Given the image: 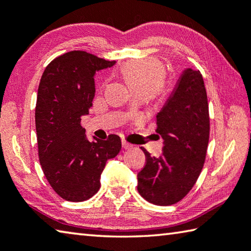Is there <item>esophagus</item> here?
<instances>
[{"instance_id": "1", "label": "esophagus", "mask_w": 251, "mask_h": 251, "mask_svg": "<svg viewBox=\"0 0 251 251\" xmlns=\"http://www.w3.org/2000/svg\"><path fill=\"white\" fill-rule=\"evenodd\" d=\"M122 145H123V149H125V150H130V149H132V147H133L132 144H129V143H127V142L124 141V140L122 141Z\"/></svg>"}]
</instances>
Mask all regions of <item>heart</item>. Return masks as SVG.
Segmentation results:
<instances>
[{"label":"heart","mask_w":251,"mask_h":251,"mask_svg":"<svg viewBox=\"0 0 251 251\" xmlns=\"http://www.w3.org/2000/svg\"><path fill=\"white\" fill-rule=\"evenodd\" d=\"M123 74L133 93L142 91L152 96L160 90L165 80V70L160 62L146 59L127 63Z\"/></svg>","instance_id":"b5f03b06"}]
</instances>
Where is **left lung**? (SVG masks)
I'll return each mask as SVG.
<instances>
[{"label": "left lung", "instance_id": "obj_1", "mask_svg": "<svg viewBox=\"0 0 251 251\" xmlns=\"http://www.w3.org/2000/svg\"><path fill=\"white\" fill-rule=\"evenodd\" d=\"M156 133L164 140L158 157L146 156L137 174L138 193L156 205L182 200L196 184L203 168L210 119L204 81L199 70H183L176 87L156 115Z\"/></svg>", "mask_w": 251, "mask_h": 251}]
</instances>
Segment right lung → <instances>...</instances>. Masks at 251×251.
Instances as JSON below:
<instances>
[{
  "instance_id": "right-lung-1",
  "label": "right lung",
  "mask_w": 251,
  "mask_h": 251,
  "mask_svg": "<svg viewBox=\"0 0 251 251\" xmlns=\"http://www.w3.org/2000/svg\"><path fill=\"white\" fill-rule=\"evenodd\" d=\"M115 63L86 51H70L53 59L40 80L35 105L40 164L51 188L67 201L95 196L106 162L122 149L117 135L88 141L80 125L93 106L95 74Z\"/></svg>"
}]
</instances>
